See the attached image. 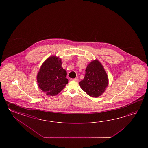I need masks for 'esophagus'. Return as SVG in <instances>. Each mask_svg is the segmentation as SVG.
<instances>
[{
  "label": "esophagus",
  "mask_w": 148,
  "mask_h": 148,
  "mask_svg": "<svg viewBox=\"0 0 148 148\" xmlns=\"http://www.w3.org/2000/svg\"><path fill=\"white\" fill-rule=\"evenodd\" d=\"M72 80H73V81H75V82H79V80L77 78L73 79H72Z\"/></svg>",
  "instance_id": "obj_1"
}]
</instances>
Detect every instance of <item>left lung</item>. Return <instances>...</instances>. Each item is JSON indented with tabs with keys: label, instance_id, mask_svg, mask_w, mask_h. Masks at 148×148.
Here are the masks:
<instances>
[{
	"label": "left lung",
	"instance_id": "obj_1",
	"mask_svg": "<svg viewBox=\"0 0 148 148\" xmlns=\"http://www.w3.org/2000/svg\"><path fill=\"white\" fill-rule=\"evenodd\" d=\"M79 84L82 90L93 97H98L105 91L108 85V78L102 64L97 60L89 63L84 79Z\"/></svg>",
	"mask_w": 148,
	"mask_h": 148
}]
</instances>
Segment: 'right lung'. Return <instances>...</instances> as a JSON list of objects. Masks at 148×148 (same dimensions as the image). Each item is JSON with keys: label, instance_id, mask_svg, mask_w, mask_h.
Returning <instances> with one entry per match:
<instances>
[{"label": "right lung", "instance_id": "1", "mask_svg": "<svg viewBox=\"0 0 148 148\" xmlns=\"http://www.w3.org/2000/svg\"><path fill=\"white\" fill-rule=\"evenodd\" d=\"M59 57L51 56L44 61L37 75L38 87L49 96L58 94L68 83L66 70Z\"/></svg>", "mask_w": 148, "mask_h": 148}]
</instances>
